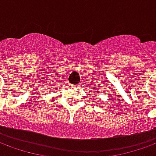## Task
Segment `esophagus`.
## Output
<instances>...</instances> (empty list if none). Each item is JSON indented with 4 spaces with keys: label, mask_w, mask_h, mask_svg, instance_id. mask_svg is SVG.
Masks as SVG:
<instances>
[{
    "label": "esophagus",
    "mask_w": 156,
    "mask_h": 156,
    "mask_svg": "<svg viewBox=\"0 0 156 156\" xmlns=\"http://www.w3.org/2000/svg\"><path fill=\"white\" fill-rule=\"evenodd\" d=\"M73 87H75V88H76V87H78V85H77V86H73Z\"/></svg>",
    "instance_id": "1"
}]
</instances>
